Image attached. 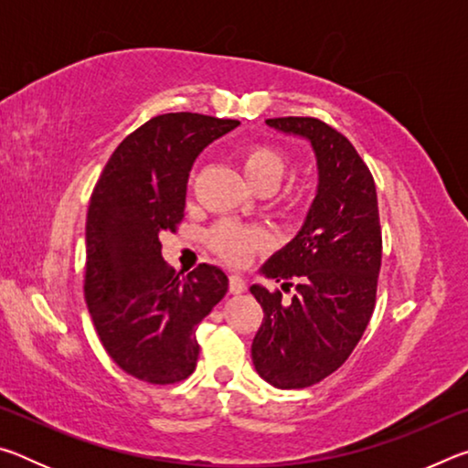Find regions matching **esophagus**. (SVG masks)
Segmentation results:
<instances>
[{"label": "esophagus", "instance_id": "esophagus-1", "mask_svg": "<svg viewBox=\"0 0 468 468\" xmlns=\"http://www.w3.org/2000/svg\"><path fill=\"white\" fill-rule=\"evenodd\" d=\"M245 289H248V284H245V281L241 279L239 274H231V279H229V291L233 292V295H239V292H243Z\"/></svg>", "mask_w": 468, "mask_h": 468}]
</instances>
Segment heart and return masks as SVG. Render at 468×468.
I'll return each mask as SVG.
<instances>
[{
    "mask_svg": "<svg viewBox=\"0 0 468 468\" xmlns=\"http://www.w3.org/2000/svg\"><path fill=\"white\" fill-rule=\"evenodd\" d=\"M241 169L258 192H274L289 171V158L271 144H250L241 150ZM264 235L256 229L220 223L210 233V245L229 264L241 266L264 245Z\"/></svg>",
    "mask_w": 468,
    "mask_h": 468,
    "instance_id": "heart-1",
    "label": "heart"
}]
</instances>
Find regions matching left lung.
I'll list each match as a JSON object with an SVG mask.
<instances>
[{
  "label": "left lung",
  "instance_id": "obj_1",
  "mask_svg": "<svg viewBox=\"0 0 468 468\" xmlns=\"http://www.w3.org/2000/svg\"><path fill=\"white\" fill-rule=\"evenodd\" d=\"M271 128L310 140L318 194L295 239L262 266L295 295L251 284L264 310L251 343L260 378L282 390L307 388L336 371L353 353L376 307L382 229L374 177L343 133L315 117H274Z\"/></svg>",
  "mask_w": 468,
  "mask_h": 468
}]
</instances>
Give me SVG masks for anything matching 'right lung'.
Returning <instances> with one entry per match:
<instances>
[{
  "instance_id": "right-lung-1",
  "label": "right lung",
  "mask_w": 468,
  "mask_h": 468,
  "mask_svg": "<svg viewBox=\"0 0 468 468\" xmlns=\"http://www.w3.org/2000/svg\"><path fill=\"white\" fill-rule=\"evenodd\" d=\"M237 120L165 113L132 132L102 169L86 217L84 297L109 357L148 384L192 376L196 330L229 289L218 266L187 276L161 256V233L184 218L197 154Z\"/></svg>"
}]
</instances>
